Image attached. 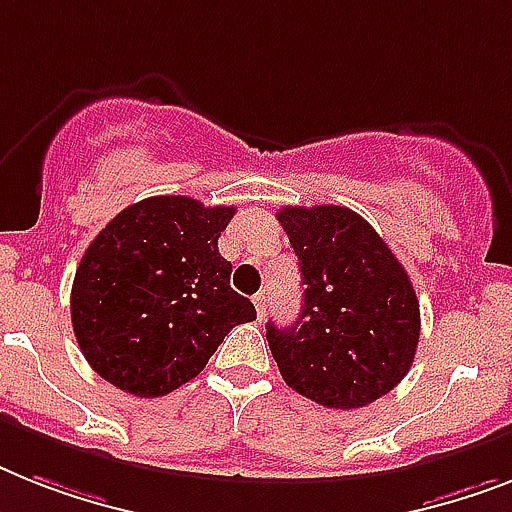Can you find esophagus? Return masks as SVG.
Segmentation results:
<instances>
[{"label":"esophagus","instance_id":"esophagus-1","mask_svg":"<svg viewBox=\"0 0 512 512\" xmlns=\"http://www.w3.org/2000/svg\"><path fill=\"white\" fill-rule=\"evenodd\" d=\"M253 306H256V314H259V319H264L266 316V293L264 290L253 295Z\"/></svg>","mask_w":512,"mask_h":512}]
</instances>
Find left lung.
I'll return each instance as SVG.
<instances>
[{"label": "left lung", "mask_w": 512, "mask_h": 512, "mask_svg": "<svg viewBox=\"0 0 512 512\" xmlns=\"http://www.w3.org/2000/svg\"><path fill=\"white\" fill-rule=\"evenodd\" d=\"M277 219L306 285L298 322L266 324L282 379L337 411L374 403L416 356L421 314L411 277L379 232L345 206H282Z\"/></svg>", "instance_id": "8db88e82"}]
</instances>
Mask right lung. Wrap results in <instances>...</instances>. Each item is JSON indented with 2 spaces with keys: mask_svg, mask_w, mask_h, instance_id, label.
<instances>
[{
  "mask_svg": "<svg viewBox=\"0 0 512 512\" xmlns=\"http://www.w3.org/2000/svg\"><path fill=\"white\" fill-rule=\"evenodd\" d=\"M235 206L154 196L122 209L75 269L70 316L91 369L135 398L198 377L232 327L256 319L217 240Z\"/></svg>",
  "mask_w": 512,
  "mask_h": 512,
  "instance_id": "1",
  "label": "right lung"
}]
</instances>
